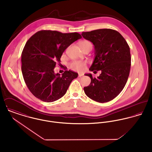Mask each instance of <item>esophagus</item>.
<instances>
[{
	"label": "esophagus",
	"mask_w": 152,
	"mask_h": 152,
	"mask_svg": "<svg viewBox=\"0 0 152 152\" xmlns=\"http://www.w3.org/2000/svg\"><path fill=\"white\" fill-rule=\"evenodd\" d=\"M83 75H84V74L80 73V74H78V77H82Z\"/></svg>",
	"instance_id": "obj_1"
}]
</instances>
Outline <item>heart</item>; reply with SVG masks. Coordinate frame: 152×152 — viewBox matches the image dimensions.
I'll return each instance as SVG.
<instances>
[{
  "mask_svg": "<svg viewBox=\"0 0 152 152\" xmlns=\"http://www.w3.org/2000/svg\"><path fill=\"white\" fill-rule=\"evenodd\" d=\"M80 47H81V49L88 47V46H92V43L87 40H82L79 43ZM86 62H83V61H75L74 62H72L71 65L70 67L74 69V70H76V71H84L86 68Z\"/></svg>",
  "mask_w": 152,
  "mask_h": 152,
  "instance_id": "heart-1",
  "label": "heart"
}]
</instances>
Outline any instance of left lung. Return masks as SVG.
I'll return each mask as SVG.
<instances>
[{
    "label": "left lung",
    "instance_id": "1",
    "mask_svg": "<svg viewBox=\"0 0 152 152\" xmlns=\"http://www.w3.org/2000/svg\"><path fill=\"white\" fill-rule=\"evenodd\" d=\"M81 35L94 45L95 58L89 70L101 73L97 78L91 74L90 84L84 88L91 99L107 102L116 97L125 86L131 65L130 48L125 39L117 31L103 28L83 32Z\"/></svg>",
    "mask_w": 152,
    "mask_h": 152
}]
</instances>
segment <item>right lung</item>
<instances>
[{"mask_svg":"<svg viewBox=\"0 0 152 152\" xmlns=\"http://www.w3.org/2000/svg\"><path fill=\"white\" fill-rule=\"evenodd\" d=\"M81 38L78 33L41 30L28 40L22 51V74L34 96L44 102H51L65 95L78 73L66 70L60 75L54 69L57 63L60 64L65 49Z\"/></svg>","mask_w":152,"mask_h":152,"instance_id":"add662e5","label":"right lung"}]
</instances>
